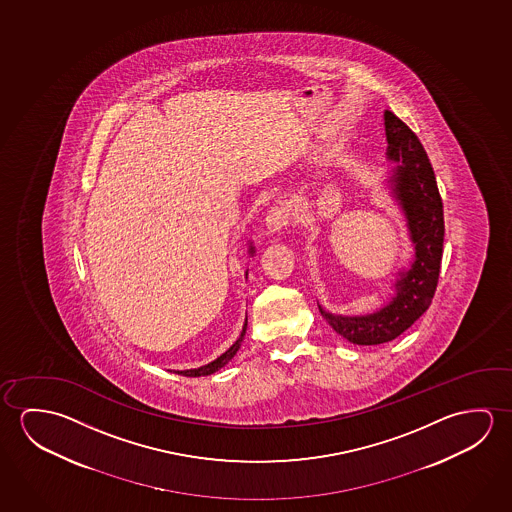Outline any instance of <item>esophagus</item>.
Returning <instances> with one entry per match:
<instances>
[{
  "instance_id": "34e87169",
  "label": "esophagus",
  "mask_w": 512,
  "mask_h": 512,
  "mask_svg": "<svg viewBox=\"0 0 512 512\" xmlns=\"http://www.w3.org/2000/svg\"><path fill=\"white\" fill-rule=\"evenodd\" d=\"M290 224V211L284 206H274L267 213V229L270 235H281Z\"/></svg>"
}]
</instances>
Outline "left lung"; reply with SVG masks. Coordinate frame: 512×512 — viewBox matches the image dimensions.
<instances>
[{
    "label": "left lung",
    "mask_w": 512,
    "mask_h": 512,
    "mask_svg": "<svg viewBox=\"0 0 512 512\" xmlns=\"http://www.w3.org/2000/svg\"><path fill=\"white\" fill-rule=\"evenodd\" d=\"M388 158L397 162L391 174V192L407 220L414 244V260L398 272L395 297L379 311L341 317L320 308L325 322L354 345H381L395 340L429 309L438 286L443 256V203L429 156L420 138L397 115L384 112Z\"/></svg>",
    "instance_id": "8db88e82"
}]
</instances>
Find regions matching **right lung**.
I'll use <instances>...</instances> for the list:
<instances>
[{
  "mask_svg": "<svg viewBox=\"0 0 512 512\" xmlns=\"http://www.w3.org/2000/svg\"><path fill=\"white\" fill-rule=\"evenodd\" d=\"M254 252V247L251 245V249H249V254ZM247 276V274H245ZM245 331H247V318H245L244 329H242V334H240V338L229 347L222 356L217 357L215 361H211L208 365L199 366V368H192V370H181V372H176L178 375H185V377H201V375H211L215 374L217 370H220L222 366L228 365L229 361L235 357L236 352L240 349V345H242V340H244Z\"/></svg>",
  "mask_w": 512,
  "mask_h": 512,
  "instance_id": "1",
  "label": "right lung"
}]
</instances>
